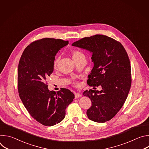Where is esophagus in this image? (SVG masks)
<instances>
[{
    "label": "esophagus",
    "mask_w": 149,
    "mask_h": 149,
    "mask_svg": "<svg viewBox=\"0 0 149 149\" xmlns=\"http://www.w3.org/2000/svg\"><path fill=\"white\" fill-rule=\"evenodd\" d=\"M80 97H81V94H79V93H75V98H79Z\"/></svg>",
    "instance_id": "obj_1"
}]
</instances>
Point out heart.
<instances>
[{"mask_svg": "<svg viewBox=\"0 0 149 149\" xmlns=\"http://www.w3.org/2000/svg\"><path fill=\"white\" fill-rule=\"evenodd\" d=\"M71 56H72V58L74 61H75L76 60H78V59H79L80 58H86V56H85V55L81 51H80L79 50L74 51L72 52ZM59 60V58L58 57L54 61V68L55 69H56L57 68Z\"/></svg>", "mask_w": 149, "mask_h": 149, "instance_id": "b5f03b06", "label": "heart"}]
</instances>
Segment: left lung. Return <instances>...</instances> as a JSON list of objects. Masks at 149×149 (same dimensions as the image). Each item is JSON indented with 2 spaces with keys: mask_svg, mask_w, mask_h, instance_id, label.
<instances>
[{
  "mask_svg": "<svg viewBox=\"0 0 149 149\" xmlns=\"http://www.w3.org/2000/svg\"><path fill=\"white\" fill-rule=\"evenodd\" d=\"M72 45L92 53L94 67L87 84L102 87L101 91L91 89L83 93L92 102L87 111L88 118L97 123L110 120L123 107L131 87L128 54L120 42L102 35L83 38Z\"/></svg>",
  "mask_w": 149,
  "mask_h": 149,
  "instance_id": "8db88e82",
  "label": "left lung"
}]
</instances>
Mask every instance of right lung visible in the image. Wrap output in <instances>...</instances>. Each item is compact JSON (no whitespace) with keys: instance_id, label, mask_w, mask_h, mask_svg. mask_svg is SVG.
<instances>
[{"instance_id":"1","label":"right lung","mask_w":149,"mask_h":149,"mask_svg":"<svg viewBox=\"0 0 149 149\" xmlns=\"http://www.w3.org/2000/svg\"><path fill=\"white\" fill-rule=\"evenodd\" d=\"M68 41L54 38L35 40L24 50L17 70L19 95L30 115L46 126L60 123L74 98L67 88L49 91L46 80L54 71L55 56Z\"/></svg>"}]
</instances>
